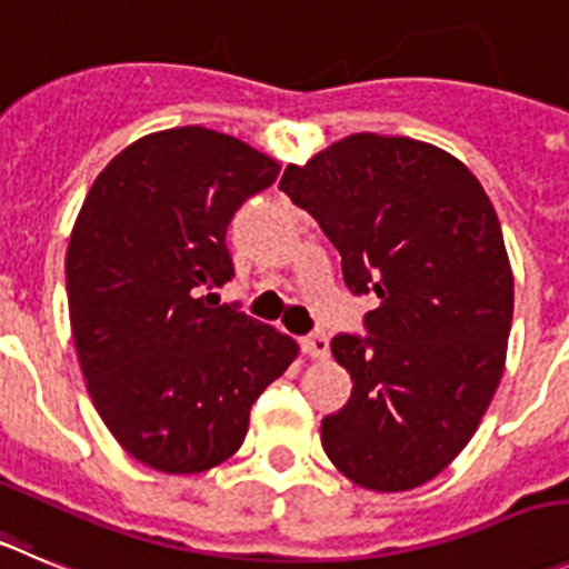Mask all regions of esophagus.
Instances as JSON below:
<instances>
[{
    "label": "esophagus",
    "mask_w": 569,
    "mask_h": 569,
    "mask_svg": "<svg viewBox=\"0 0 569 569\" xmlns=\"http://www.w3.org/2000/svg\"><path fill=\"white\" fill-rule=\"evenodd\" d=\"M300 348H302V353H306V357L326 359L328 357V337H326V333H311V337H302Z\"/></svg>",
    "instance_id": "esophagus-1"
}]
</instances>
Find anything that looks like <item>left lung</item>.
I'll return each mask as SVG.
<instances>
[{
	"label": "left lung",
	"instance_id": "1",
	"mask_svg": "<svg viewBox=\"0 0 569 569\" xmlns=\"http://www.w3.org/2000/svg\"><path fill=\"white\" fill-rule=\"evenodd\" d=\"M280 190L342 254L353 295H376L368 337L339 333L348 405L322 449L370 491H410L452 463L506 370L513 272L475 173L410 137L350 134L289 164Z\"/></svg>",
	"mask_w": 569,
	"mask_h": 569
}]
</instances>
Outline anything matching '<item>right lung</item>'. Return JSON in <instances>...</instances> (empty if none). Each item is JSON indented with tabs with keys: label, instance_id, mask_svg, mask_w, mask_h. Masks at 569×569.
I'll use <instances>...</instances> for the list:
<instances>
[{
	"label": "right lung",
	"instance_id": "1",
	"mask_svg": "<svg viewBox=\"0 0 569 569\" xmlns=\"http://www.w3.org/2000/svg\"><path fill=\"white\" fill-rule=\"evenodd\" d=\"M280 162L182 126L131 142L83 199L67 249L69 322L87 390L117 443L164 475L238 452L254 398L297 342L232 306L227 227Z\"/></svg>",
	"mask_w": 569,
	"mask_h": 569
}]
</instances>
